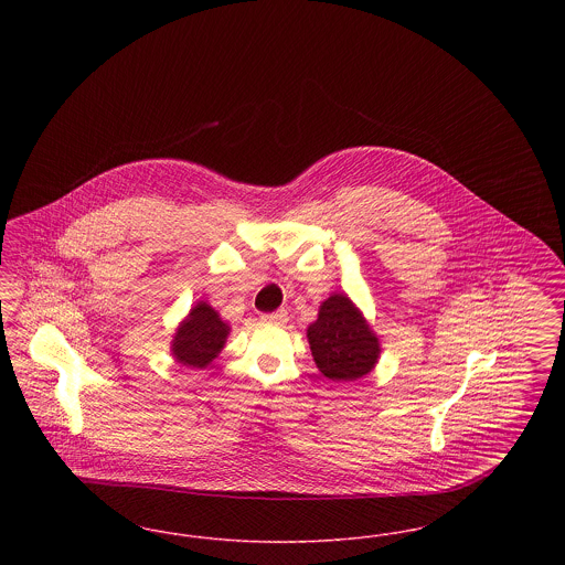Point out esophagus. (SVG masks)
I'll use <instances>...</instances> for the list:
<instances>
[{
  "label": "esophagus",
  "instance_id": "obj_1",
  "mask_svg": "<svg viewBox=\"0 0 565 565\" xmlns=\"http://www.w3.org/2000/svg\"><path fill=\"white\" fill-rule=\"evenodd\" d=\"M260 320L265 323L284 326V323L288 322V311H286V309H279V311H273V313H265Z\"/></svg>",
  "mask_w": 565,
  "mask_h": 565
}]
</instances>
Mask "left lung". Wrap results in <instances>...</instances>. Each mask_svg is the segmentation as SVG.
Instances as JSON below:
<instances>
[{"label":"left lung","instance_id":"obj_1","mask_svg":"<svg viewBox=\"0 0 565 565\" xmlns=\"http://www.w3.org/2000/svg\"><path fill=\"white\" fill-rule=\"evenodd\" d=\"M316 366L337 383L358 381L375 371L381 341L350 296L332 292L320 305L318 320L307 328Z\"/></svg>","mask_w":565,"mask_h":565}]
</instances>
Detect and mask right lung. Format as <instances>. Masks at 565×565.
Here are the masks:
<instances>
[{
  "mask_svg": "<svg viewBox=\"0 0 565 565\" xmlns=\"http://www.w3.org/2000/svg\"><path fill=\"white\" fill-rule=\"evenodd\" d=\"M231 326L207 300H196L189 316L178 323L171 339V355L189 369H207L224 350Z\"/></svg>",
  "mask_w": 565,
  "mask_h": 565,
  "instance_id": "right-lung-1",
  "label": "right lung"
}]
</instances>
